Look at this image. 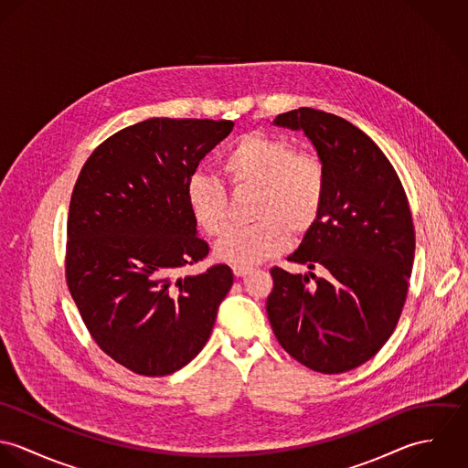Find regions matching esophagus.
<instances>
[{
	"label": "esophagus",
	"mask_w": 468,
	"mask_h": 468,
	"mask_svg": "<svg viewBox=\"0 0 468 468\" xmlns=\"http://www.w3.org/2000/svg\"><path fill=\"white\" fill-rule=\"evenodd\" d=\"M232 271H234V275H236V277H243V275H247V273L250 271V268L236 267V265H234V267H232Z\"/></svg>",
	"instance_id": "esophagus-1"
}]
</instances>
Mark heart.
<instances>
[{
	"label": "heart",
	"mask_w": 468,
	"mask_h": 468,
	"mask_svg": "<svg viewBox=\"0 0 468 468\" xmlns=\"http://www.w3.org/2000/svg\"><path fill=\"white\" fill-rule=\"evenodd\" d=\"M218 169L232 189H258L256 218L250 227L230 229L216 245L218 258L252 267L281 254L290 243V230L304 232L317 219L326 189L323 162L310 151L270 134H241L219 156ZM186 200L195 221L208 236L227 227V195L223 186L205 175L189 178Z\"/></svg>",
	"instance_id": "1"
}]
</instances>
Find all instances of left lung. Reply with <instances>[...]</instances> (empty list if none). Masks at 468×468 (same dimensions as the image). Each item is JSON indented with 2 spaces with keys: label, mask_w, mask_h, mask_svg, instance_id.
I'll list each match as a JSON object with an SVG mask.
<instances>
[{
  "label": "left lung",
  "mask_w": 468,
  "mask_h": 468,
  "mask_svg": "<svg viewBox=\"0 0 468 468\" xmlns=\"http://www.w3.org/2000/svg\"><path fill=\"white\" fill-rule=\"evenodd\" d=\"M273 124L310 138L326 189L317 219L288 256L310 271L270 270L268 321L297 362L344 373L375 356L400 319L414 260L409 201L388 156L351 122L299 108ZM315 267L324 278L311 271Z\"/></svg>",
  "instance_id": "left-lung-1"
}]
</instances>
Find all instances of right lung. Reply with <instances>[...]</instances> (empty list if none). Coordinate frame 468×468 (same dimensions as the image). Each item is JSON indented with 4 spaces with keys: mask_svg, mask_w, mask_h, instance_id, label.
Masks as SVG:
<instances>
[{
    "mask_svg": "<svg viewBox=\"0 0 468 468\" xmlns=\"http://www.w3.org/2000/svg\"><path fill=\"white\" fill-rule=\"evenodd\" d=\"M232 128V121L147 119L104 140L75 182L68 288L99 347L138 375L189 364L234 282L227 265L178 275L208 254L187 182Z\"/></svg>",
    "mask_w": 468,
    "mask_h": 468,
    "instance_id": "obj_1",
    "label": "right lung"
}]
</instances>
